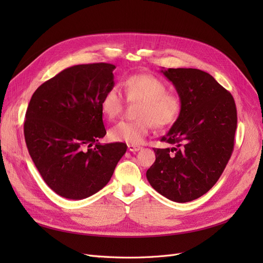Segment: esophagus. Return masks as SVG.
Instances as JSON below:
<instances>
[{"label": "esophagus", "mask_w": 263, "mask_h": 263, "mask_svg": "<svg viewBox=\"0 0 263 263\" xmlns=\"http://www.w3.org/2000/svg\"><path fill=\"white\" fill-rule=\"evenodd\" d=\"M141 149L140 146H136V145H128V150L132 151V153H136V151H139Z\"/></svg>", "instance_id": "obj_1"}]
</instances>
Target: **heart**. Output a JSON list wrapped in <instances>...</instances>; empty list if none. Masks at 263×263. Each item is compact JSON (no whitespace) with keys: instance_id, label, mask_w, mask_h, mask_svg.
Here are the masks:
<instances>
[{"instance_id":"b5f03b06","label":"heart","mask_w":263,"mask_h":263,"mask_svg":"<svg viewBox=\"0 0 263 263\" xmlns=\"http://www.w3.org/2000/svg\"><path fill=\"white\" fill-rule=\"evenodd\" d=\"M123 92L129 103H140L134 122H119L109 129L115 141L138 145L151 127L163 128L176 123L182 113V100L177 93L168 92L166 84L154 76L133 74L122 83ZM124 99L116 87L107 90L101 100V110L108 119L122 114Z\"/></svg>"}]
</instances>
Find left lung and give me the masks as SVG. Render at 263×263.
<instances>
[{"label": "left lung", "instance_id": "left-lung-1", "mask_svg": "<svg viewBox=\"0 0 263 263\" xmlns=\"http://www.w3.org/2000/svg\"><path fill=\"white\" fill-rule=\"evenodd\" d=\"M182 100L178 121L155 148L147 179L158 193L178 203L196 200L215 185L234 151L237 109L233 95L205 71L161 70Z\"/></svg>", "mask_w": 263, "mask_h": 263}]
</instances>
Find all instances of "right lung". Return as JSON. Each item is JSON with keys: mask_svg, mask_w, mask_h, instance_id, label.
Listing matches in <instances>:
<instances>
[{"mask_svg": "<svg viewBox=\"0 0 263 263\" xmlns=\"http://www.w3.org/2000/svg\"><path fill=\"white\" fill-rule=\"evenodd\" d=\"M112 63L62 70L34 92L24 136L46 184L58 195L82 200L104 187L126 153L124 142L103 145L101 100L114 86Z\"/></svg>", "mask_w": 263, "mask_h": 263, "instance_id": "add662e5", "label": "right lung"}]
</instances>
